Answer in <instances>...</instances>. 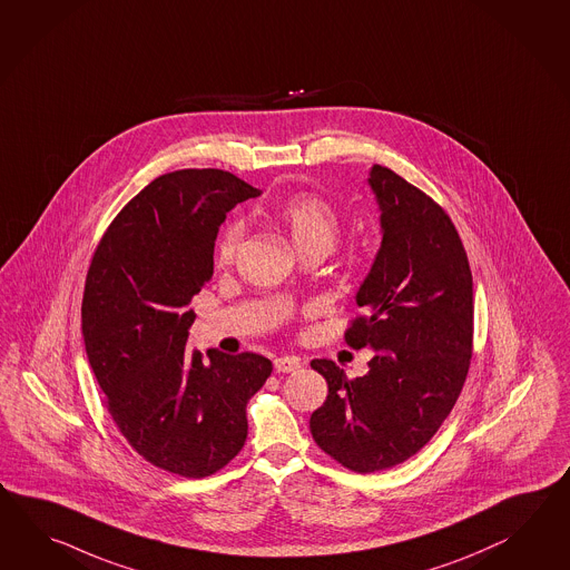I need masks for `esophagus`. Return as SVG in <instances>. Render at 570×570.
<instances>
[{
    "mask_svg": "<svg viewBox=\"0 0 570 570\" xmlns=\"http://www.w3.org/2000/svg\"><path fill=\"white\" fill-rule=\"evenodd\" d=\"M274 368L276 373H294L301 368V361L294 356H279L274 361Z\"/></svg>",
    "mask_w": 570,
    "mask_h": 570,
    "instance_id": "esophagus-1",
    "label": "esophagus"
}]
</instances>
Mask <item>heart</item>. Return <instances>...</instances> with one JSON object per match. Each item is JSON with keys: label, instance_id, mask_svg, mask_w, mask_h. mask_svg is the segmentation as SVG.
Returning a JSON list of instances; mask_svg holds the SVG:
<instances>
[{"label": "heart", "instance_id": "heart-1", "mask_svg": "<svg viewBox=\"0 0 570 570\" xmlns=\"http://www.w3.org/2000/svg\"><path fill=\"white\" fill-rule=\"evenodd\" d=\"M278 218L288 228L298 250H330L342 230L337 209L325 197L315 194L292 195L279 206ZM243 236H245V224L240 220L224 226L216 243V257L220 264L235 262Z\"/></svg>", "mask_w": 570, "mask_h": 570}]
</instances>
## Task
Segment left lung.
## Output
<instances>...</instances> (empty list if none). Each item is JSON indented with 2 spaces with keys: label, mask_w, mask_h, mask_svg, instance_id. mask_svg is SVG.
<instances>
[{
  "label": "left lung",
  "mask_w": 570,
  "mask_h": 570,
  "mask_svg": "<svg viewBox=\"0 0 570 570\" xmlns=\"http://www.w3.org/2000/svg\"><path fill=\"white\" fill-rule=\"evenodd\" d=\"M368 183L383 243L344 340L375 356L356 379L334 361L311 362L327 381L311 434L356 473L395 468L431 441L458 402L473 354L472 269L455 224L391 168L375 165Z\"/></svg>",
  "instance_id": "1"
}]
</instances>
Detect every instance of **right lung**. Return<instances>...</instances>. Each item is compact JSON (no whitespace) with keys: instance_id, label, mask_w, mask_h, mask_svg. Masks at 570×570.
Masks as SVG:
<instances>
[{"instance_id":"add662e5","label":"right lung","mask_w":570,"mask_h":570,"mask_svg":"<svg viewBox=\"0 0 570 570\" xmlns=\"http://www.w3.org/2000/svg\"><path fill=\"white\" fill-rule=\"evenodd\" d=\"M259 189L220 168L167 173L129 199L86 274L88 362L119 432L154 468L220 472L247 439V402L272 375L265 356L187 350L191 301L214 274L226 212Z\"/></svg>"}]
</instances>
